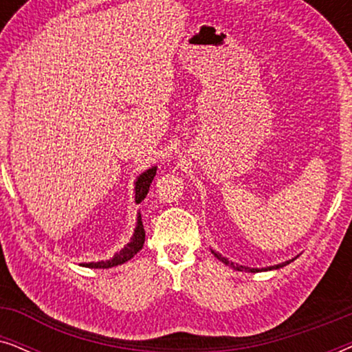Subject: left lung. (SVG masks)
<instances>
[{"instance_id":"left-lung-1","label":"left lung","mask_w":352,"mask_h":352,"mask_svg":"<svg viewBox=\"0 0 352 352\" xmlns=\"http://www.w3.org/2000/svg\"><path fill=\"white\" fill-rule=\"evenodd\" d=\"M211 253H213L214 256L219 259V261H223L224 264H228V266L234 267L235 271H242V272H243V271H245V272H263V271H274V269H280V267H283V266H287V264H290L292 261H295V259L298 258V256H295V258H293V259H288V261H285V263L276 264V266H269V267L258 269V267H248V266H242V264H237V263H232V261H229L228 258L223 256V254L218 253V252H214V250H211Z\"/></svg>"}]
</instances>
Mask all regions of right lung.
<instances>
[{
    "label": "right lung",
    "instance_id": "right-lung-1",
    "mask_svg": "<svg viewBox=\"0 0 352 352\" xmlns=\"http://www.w3.org/2000/svg\"><path fill=\"white\" fill-rule=\"evenodd\" d=\"M155 173H157V166H152L136 177V181H134V201H136V204H141V201L146 199L148 187H151L153 177H155ZM144 242H146V230H144L141 213H138V223H136V229H134L133 232V237L122 250H120V252L115 253L110 259H105V261L80 263V266L89 267V269H109V267L120 266V264L129 261V259H131L139 250H142Z\"/></svg>",
    "mask_w": 352,
    "mask_h": 352
}]
</instances>
